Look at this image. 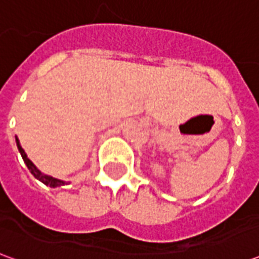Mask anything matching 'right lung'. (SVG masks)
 <instances>
[{"instance_id": "1", "label": "right lung", "mask_w": 259, "mask_h": 259, "mask_svg": "<svg viewBox=\"0 0 259 259\" xmlns=\"http://www.w3.org/2000/svg\"><path fill=\"white\" fill-rule=\"evenodd\" d=\"M16 146H18V150H19L20 155H22L23 161H25L26 166L29 168V170L31 172V175H33V176H34L37 180H40L41 183H44L46 186H50V187H59V186L66 185V182H64V180L55 179V178H53V176H48V175L41 174V170H38L36 165L31 162L29 158H27L25 150H23V148L20 147V143H19V140H18V137H16Z\"/></svg>"}]
</instances>
